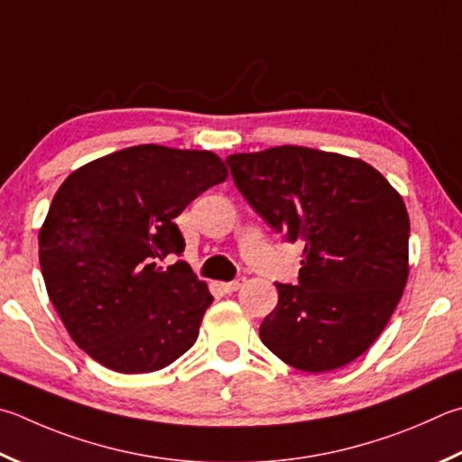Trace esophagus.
Wrapping results in <instances>:
<instances>
[{
	"label": "esophagus",
	"mask_w": 462,
	"mask_h": 462,
	"mask_svg": "<svg viewBox=\"0 0 462 462\" xmlns=\"http://www.w3.org/2000/svg\"><path fill=\"white\" fill-rule=\"evenodd\" d=\"M245 282H246L245 276H236V279L230 281V282H220V289H222L224 292H234V291H238Z\"/></svg>",
	"instance_id": "34e87169"
}]
</instances>
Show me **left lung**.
I'll return each instance as SVG.
<instances>
[{
    "instance_id": "1",
    "label": "left lung",
    "mask_w": 462,
    "mask_h": 462,
    "mask_svg": "<svg viewBox=\"0 0 462 462\" xmlns=\"http://www.w3.org/2000/svg\"><path fill=\"white\" fill-rule=\"evenodd\" d=\"M246 202L289 242H303L299 284L260 339L303 372L347 365L380 337L408 281L404 199L362 159L282 145L226 159Z\"/></svg>"
}]
</instances>
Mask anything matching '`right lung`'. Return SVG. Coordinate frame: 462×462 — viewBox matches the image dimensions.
<instances>
[{
  "label": "right lung",
  "instance_id": "obj_1",
  "mask_svg": "<svg viewBox=\"0 0 462 462\" xmlns=\"http://www.w3.org/2000/svg\"><path fill=\"white\" fill-rule=\"evenodd\" d=\"M212 151L137 145L70 173L40 230L48 297L80 349L113 372L147 374L194 346L204 281L181 256L178 217L226 180Z\"/></svg>",
  "mask_w": 462,
  "mask_h": 462
}]
</instances>
